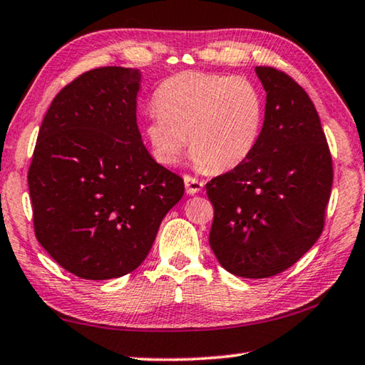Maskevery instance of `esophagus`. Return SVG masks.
<instances>
[{"label":"esophagus","instance_id":"esophagus-1","mask_svg":"<svg viewBox=\"0 0 365 365\" xmlns=\"http://www.w3.org/2000/svg\"><path fill=\"white\" fill-rule=\"evenodd\" d=\"M183 180H185V187H187V193H188V195L200 193V191L202 190V187H205V183H202L201 180H197L196 177L185 175Z\"/></svg>","mask_w":365,"mask_h":365}]
</instances>
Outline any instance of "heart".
I'll return each instance as SVG.
<instances>
[{"instance_id":"1","label":"heart","mask_w":365,"mask_h":365,"mask_svg":"<svg viewBox=\"0 0 365 365\" xmlns=\"http://www.w3.org/2000/svg\"><path fill=\"white\" fill-rule=\"evenodd\" d=\"M145 132L160 163L174 165L188 148L200 168L227 172L248 159L261 137L264 103L243 77L178 72L154 93Z\"/></svg>"}]
</instances>
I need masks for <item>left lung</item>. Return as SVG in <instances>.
<instances>
[{
    "label": "left lung",
    "mask_w": 365,
    "mask_h": 365,
    "mask_svg": "<svg viewBox=\"0 0 365 365\" xmlns=\"http://www.w3.org/2000/svg\"><path fill=\"white\" fill-rule=\"evenodd\" d=\"M267 101L261 137L238 168L214 177L209 245L222 267L267 279L299 261L325 225L333 163L311 98L283 71L256 67Z\"/></svg>",
    "instance_id": "left-lung-1"
}]
</instances>
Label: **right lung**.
Wrapping results in <instances>:
<instances>
[{
	"mask_svg": "<svg viewBox=\"0 0 365 365\" xmlns=\"http://www.w3.org/2000/svg\"><path fill=\"white\" fill-rule=\"evenodd\" d=\"M140 80L130 67L83 72L54 98L36 138L27 175L35 237L80 279L133 272L183 196V178L141 141Z\"/></svg>",
	"mask_w": 365,
	"mask_h": 365,
	"instance_id": "1",
	"label": "right lung"
}]
</instances>
